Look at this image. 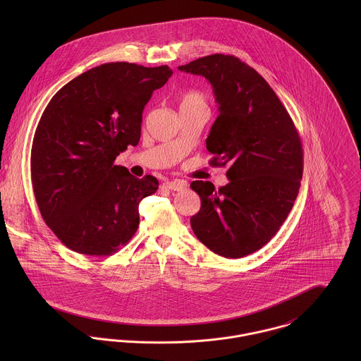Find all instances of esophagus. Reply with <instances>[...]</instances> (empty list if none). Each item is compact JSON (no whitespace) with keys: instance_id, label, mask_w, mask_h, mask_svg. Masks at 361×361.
I'll use <instances>...</instances> for the list:
<instances>
[{"instance_id":"34e87169","label":"esophagus","mask_w":361,"mask_h":361,"mask_svg":"<svg viewBox=\"0 0 361 361\" xmlns=\"http://www.w3.org/2000/svg\"><path fill=\"white\" fill-rule=\"evenodd\" d=\"M186 185H188V183H186L185 180H179V179L169 180V182H165V183H164L165 188H168V189H171V190H175V192H179V190L185 189Z\"/></svg>"}]
</instances>
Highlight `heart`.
Here are the masks:
<instances>
[{
  "mask_svg": "<svg viewBox=\"0 0 361 361\" xmlns=\"http://www.w3.org/2000/svg\"><path fill=\"white\" fill-rule=\"evenodd\" d=\"M189 108L207 109L206 94L199 90H189V92H185L183 94H180L179 109H189Z\"/></svg>",
  "mask_w": 361,
  "mask_h": 361,
  "instance_id": "heart-1",
  "label": "heart"
}]
</instances>
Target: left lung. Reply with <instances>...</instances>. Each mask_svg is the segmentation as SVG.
Returning <instances> with one entry per match:
<instances>
[{"label": "left lung", "instance_id": "left-lung-1", "mask_svg": "<svg viewBox=\"0 0 361 361\" xmlns=\"http://www.w3.org/2000/svg\"><path fill=\"white\" fill-rule=\"evenodd\" d=\"M211 83L219 115L207 137L211 165H228L229 183L218 190L195 180L200 211L190 218L197 239L226 258L249 256L285 222L303 176L298 129L256 69L233 55L212 54L179 66Z\"/></svg>", "mask_w": 361, "mask_h": 361}]
</instances>
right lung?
<instances>
[{"label": "right lung", "instance_id": "add662e5", "mask_svg": "<svg viewBox=\"0 0 361 361\" xmlns=\"http://www.w3.org/2000/svg\"><path fill=\"white\" fill-rule=\"evenodd\" d=\"M171 75L168 65L103 63L46 106L33 137L32 185L43 219L68 249L105 257L136 233L139 203L158 180L137 179L114 161L139 143L145 105Z\"/></svg>", "mask_w": 361, "mask_h": 361}]
</instances>
